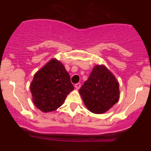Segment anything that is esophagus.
<instances>
[{
	"mask_svg": "<svg viewBox=\"0 0 151 151\" xmlns=\"http://www.w3.org/2000/svg\"><path fill=\"white\" fill-rule=\"evenodd\" d=\"M74 87H75L77 89H80V87H81V83H77V84H75V85H74Z\"/></svg>",
	"mask_w": 151,
	"mask_h": 151,
	"instance_id": "34e87169",
	"label": "esophagus"
}]
</instances>
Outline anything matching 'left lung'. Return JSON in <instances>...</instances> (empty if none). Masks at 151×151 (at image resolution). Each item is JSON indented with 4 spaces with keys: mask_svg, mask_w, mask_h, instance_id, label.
I'll use <instances>...</instances> for the list:
<instances>
[{
    "mask_svg": "<svg viewBox=\"0 0 151 151\" xmlns=\"http://www.w3.org/2000/svg\"><path fill=\"white\" fill-rule=\"evenodd\" d=\"M79 91L87 108L96 114L106 112L118 102L120 94L119 84L104 66L94 67Z\"/></svg>",
    "mask_w": 151,
    "mask_h": 151,
    "instance_id": "1",
    "label": "left lung"
}]
</instances>
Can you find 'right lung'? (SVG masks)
Instances as JSON below:
<instances>
[{
	"mask_svg": "<svg viewBox=\"0 0 151 151\" xmlns=\"http://www.w3.org/2000/svg\"><path fill=\"white\" fill-rule=\"evenodd\" d=\"M73 90L69 74L63 65L55 59H52L38 71L30 84L33 103L45 112L60 107Z\"/></svg>",
	"mask_w": 151,
	"mask_h": 151,
	"instance_id": "obj_1",
	"label": "right lung"
}]
</instances>
